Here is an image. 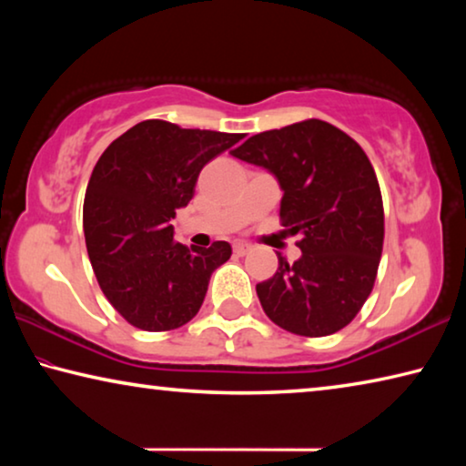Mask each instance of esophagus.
Instances as JSON below:
<instances>
[{
	"label": "esophagus",
	"mask_w": 466,
	"mask_h": 466,
	"mask_svg": "<svg viewBox=\"0 0 466 466\" xmlns=\"http://www.w3.org/2000/svg\"><path fill=\"white\" fill-rule=\"evenodd\" d=\"M250 250H252V244H248V242H242V240L234 242V252H236V255H238V257L248 255Z\"/></svg>",
	"instance_id": "1"
}]
</instances>
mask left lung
I'll return each mask as SVG.
<instances>
[{
  "mask_svg": "<svg viewBox=\"0 0 466 466\" xmlns=\"http://www.w3.org/2000/svg\"><path fill=\"white\" fill-rule=\"evenodd\" d=\"M278 178L281 224L302 257L278 255L257 296L275 325L325 337L350 325L374 288L384 240V209L372 164L330 123L309 119L257 133L230 152Z\"/></svg>",
  "mask_w": 466,
  "mask_h": 466,
  "instance_id": "obj_1",
  "label": "left lung"
}]
</instances>
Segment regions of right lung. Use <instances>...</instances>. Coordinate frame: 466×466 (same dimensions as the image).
Returning <instances> with one entry per match:
<instances>
[{
    "instance_id": "1",
    "label": "right lung",
    "mask_w": 466,
    "mask_h": 466,
    "mask_svg": "<svg viewBox=\"0 0 466 466\" xmlns=\"http://www.w3.org/2000/svg\"><path fill=\"white\" fill-rule=\"evenodd\" d=\"M242 133L141 121L98 157L84 199L94 275L113 309L141 330H172L199 312L209 278L232 255L218 240L188 248L170 219L193 199L197 177Z\"/></svg>"
}]
</instances>
